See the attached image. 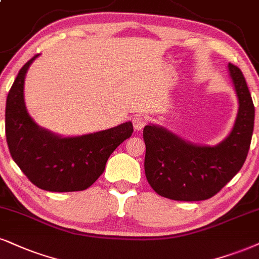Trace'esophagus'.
I'll return each mask as SVG.
<instances>
[{
	"label": "esophagus",
	"mask_w": 259,
	"mask_h": 259,
	"mask_svg": "<svg viewBox=\"0 0 259 259\" xmlns=\"http://www.w3.org/2000/svg\"><path fill=\"white\" fill-rule=\"evenodd\" d=\"M132 123L133 127H135L136 131H142L144 128V126L146 124V117L144 115H135L132 119Z\"/></svg>",
	"instance_id": "obj_1"
}]
</instances>
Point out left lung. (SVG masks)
<instances>
[{"instance_id": "8db88e82", "label": "left lung", "mask_w": 259, "mask_h": 259, "mask_svg": "<svg viewBox=\"0 0 259 259\" xmlns=\"http://www.w3.org/2000/svg\"><path fill=\"white\" fill-rule=\"evenodd\" d=\"M239 100L234 127L216 146H197L162 127L145 126L144 169L150 186L173 200L197 202L220 192L240 170L247 157L254 123V105L244 74L228 65Z\"/></svg>"}]
</instances>
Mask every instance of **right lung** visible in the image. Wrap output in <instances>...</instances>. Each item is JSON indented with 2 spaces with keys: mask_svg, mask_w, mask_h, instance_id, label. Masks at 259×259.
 <instances>
[{
  "mask_svg": "<svg viewBox=\"0 0 259 259\" xmlns=\"http://www.w3.org/2000/svg\"><path fill=\"white\" fill-rule=\"evenodd\" d=\"M34 55L19 71L6 102V138L12 158L32 184L50 192L84 191L101 177L109 156L132 136V122L74 138L39 128L24 103V81Z\"/></svg>",
  "mask_w": 259,
  "mask_h": 259,
  "instance_id": "1",
  "label": "right lung"
}]
</instances>
